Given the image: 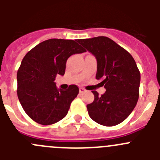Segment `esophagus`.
Returning a JSON list of instances; mask_svg holds the SVG:
<instances>
[{
	"label": "esophagus",
	"instance_id": "esophagus-1",
	"mask_svg": "<svg viewBox=\"0 0 160 160\" xmlns=\"http://www.w3.org/2000/svg\"><path fill=\"white\" fill-rule=\"evenodd\" d=\"M86 91H87V90H85L84 88H82V87H80V88H79V92L80 93H84L86 92Z\"/></svg>",
	"mask_w": 160,
	"mask_h": 160
}]
</instances>
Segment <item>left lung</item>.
Wrapping results in <instances>:
<instances>
[{
  "instance_id": "8db88e82",
  "label": "left lung",
  "mask_w": 160,
  "mask_h": 160,
  "mask_svg": "<svg viewBox=\"0 0 160 160\" xmlns=\"http://www.w3.org/2000/svg\"><path fill=\"white\" fill-rule=\"evenodd\" d=\"M80 45L97 60L96 78L106 92L87 106L94 122L107 127L118 125L130 115L137 104L140 73L135 61L126 49L107 37L78 39Z\"/></svg>"
}]
</instances>
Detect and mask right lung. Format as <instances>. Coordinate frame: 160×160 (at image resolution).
Instances as JSON below:
<instances>
[{
    "mask_svg": "<svg viewBox=\"0 0 160 160\" xmlns=\"http://www.w3.org/2000/svg\"><path fill=\"white\" fill-rule=\"evenodd\" d=\"M78 40L49 39L26 53L17 74L18 96L25 113L42 125L62 119L79 92L76 85L58 89L57 75L63 76L66 61L75 53L86 52Z\"/></svg>",
    "mask_w": 160,
    "mask_h": 160,
    "instance_id": "add662e5",
    "label": "right lung"
}]
</instances>
